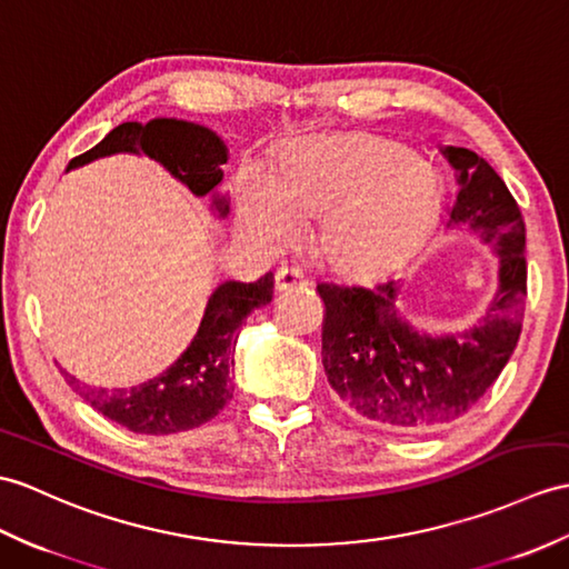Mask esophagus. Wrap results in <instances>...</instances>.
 Listing matches in <instances>:
<instances>
[{
    "label": "esophagus",
    "mask_w": 569,
    "mask_h": 569,
    "mask_svg": "<svg viewBox=\"0 0 569 569\" xmlns=\"http://www.w3.org/2000/svg\"><path fill=\"white\" fill-rule=\"evenodd\" d=\"M306 276H302L300 269L296 267H281L276 271V290H293L306 286Z\"/></svg>",
    "instance_id": "obj_1"
}]
</instances>
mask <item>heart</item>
I'll return each instance as SVG.
<instances>
[{"mask_svg": "<svg viewBox=\"0 0 569 569\" xmlns=\"http://www.w3.org/2000/svg\"><path fill=\"white\" fill-rule=\"evenodd\" d=\"M441 187L433 167L378 136H332L290 144L273 177L247 167L237 224L267 249L298 234V218H317V252L345 276L392 267L433 224Z\"/></svg>", "mask_w": 569, "mask_h": 569, "instance_id": "1", "label": "heart"}]
</instances>
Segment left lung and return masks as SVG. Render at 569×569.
<instances>
[{
    "label": "left lung",
    "mask_w": 569,
    "mask_h": 569,
    "mask_svg": "<svg viewBox=\"0 0 569 569\" xmlns=\"http://www.w3.org/2000/svg\"><path fill=\"white\" fill-rule=\"evenodd\" d=\"M458 171L448 224H468L499 254V288L478 327L427 337L395 312L398 283H317L325 302L322 363L356 419L421 433L468 415L517 349L526 298V224L507 183L480 154L441 150Z\"/></svg>",
    "instance_id": "1"
}]
</instances>
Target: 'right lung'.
Wrapping results in <instances>:
<instances>
[{"label": "right lung", "mask_w": 569, "mask_h": 569, "mask_svg": "<svg viewBox=\"0 0 569 569\" xmlns=\"http://www.w3.org/2000/svg\"><path fill=\"white\" fill-rule=\"evenodd\" d=\"M116 152H144L160 162L169 174L187 183L193 196H206L222 181L228 162L224 142L203 126L154 118L150 123H121L99 144L74 157L68 169L82 167ZM220 216L228 213V201L216 196ZM273 298V273H263L254 283L228 281L210 296L203 320L189 349L164 373L140 382L136 388H89L62 371L72 390L106 419L136 433L189 431L213 419L232 398L234 337L244 317L267 306Z\"/></svg>", "instance_id": "obj_1"}]
</instances>
